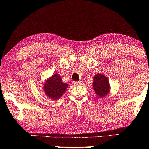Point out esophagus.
I'll use <instances>...</instances> for the list:
<instances>
[{"label": "esophagus", "mask_w": 149, "mask_h": 149, "mask_svg": "<svg viewBox=\"0 0 149 149\" xmlns=\"http://www.w3.org/2000/svg\"><path fill=\"white\" fill-rule=\"evenodd\" d=\"M74 84L75 85H81V84H83V82L81 81H75Z\"/></svg>", "instance_id": "obj_1"}]
</instances>
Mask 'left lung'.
<instances>
[{
    "label": "left lung",
    "mask_w": 149,
    "mask_h": 149,
    "mask_svg": "<svg viewBox=\"0 0 149 149\" xmlns=\"http://www.w3.org/2000/svg\"><path fill=\"white\" fill-rule=\"evenodd\" d=\"M93 89L99 97H104L107 95L110 90L109 81L105 75L100 74H96L94 76L93 83Z\"/></svg>",
    "instance_id": "8db88e82"
}]
</instances>
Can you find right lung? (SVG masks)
<instances>
[{"label":"right lung","instance_id":"1","mask_svg":"<svg viewBox=\"0 0 149 149\" xmlns=\"http://www.w3.org/2000/svg\"><path fill=\"white\" fill-rule=\"evenodd\" d=\"M67 87L68 84L62 81L61 76L56 74L47 81L44 86V91L50 99L56 100L64 94Z\"/></svg>","mask_w":149,"mask_h":149}]
</instances>
